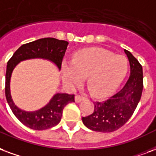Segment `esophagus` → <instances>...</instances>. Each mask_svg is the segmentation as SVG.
Listing matches in <instances>:
<instances>
[{
    "label": "esophagus",
    "instance_id": "34e87169",
    "mask_svg": "<svg viewBox=\"0 0 156 156\" xmlns=\"http://www.w3.org/2000/svg\"><path fill=\"white\" fill-rule=\"evenodd\" d=\"M74 99H75V101H76V102H80V101L83 100L84 98H83V96L78 95V94H77V95L75 96V98Z\"/></svg>",
    "mask_w": 156,
    "mask_h": 156
}]
</instances>
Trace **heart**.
Wrapping results in <instances>:
<instances>
[{
  "label": "heart",
  "instance_id": "b5f03b06",
  "mask_svg": "<svg viewBox=\"0 0 156 156\" xmlns=\"http://www.w3.org/2000/svg\"><path fill=\"white\" fill-rule=\"evenodd\" d=\"M127 58L101 48H90L77 52L73 61L62 63L63 81L73 87L87 75L90 92L95 97H105L113 93L127 74Z\"/></svg>",
  "mask_w": 156,
  "mask_h": 156
}]
</instances>
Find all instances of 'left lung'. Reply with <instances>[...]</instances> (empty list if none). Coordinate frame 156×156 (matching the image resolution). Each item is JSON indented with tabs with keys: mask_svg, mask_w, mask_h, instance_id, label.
<instances>
[{
	"mask_svg": "<svg viewBox=\"0 0 156 156\" xmlns=\"http://www.w3.org/2000/svg\"><path fill=\"white\" fill-rule=\"evenodd\" d=\"M131 74L124 87L103 101H93L94 111L82 118L87 128L100 132H112L130 119L139 103L143 90L142 66L131 52L125 49Z\"/></svg>",
	"mask_w": 156,
	"mask_h": 156,
	"instance_id": "8db88e82",
	"label": "left lung"
}]
</instances>
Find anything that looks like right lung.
<instances>
[{
  "instance_id": "add662e5",
  "label": "right lung",
  "mask_w": 156,
  "mask_h": 156,
  "mask_svg": "<svg viewBox=\"0 0 156 156\" xmlns=\"http://www.w3.org/2000/svg\"><path fill=\"white\" fill-rule=\"evenodd\" d=\"M69 43L55 38H43L33 42L27 43L20 47L10 58L5 73V98L10 109L16 118L24 125L36 131L46 130L59 123L64 107L74 101V95L57 93L45 107L35 112H25L17 107L11 98L10 81L15 67L20 61L40 58L52 61L60 70L62 61Z\"/></svg>"
}]
</instances>
